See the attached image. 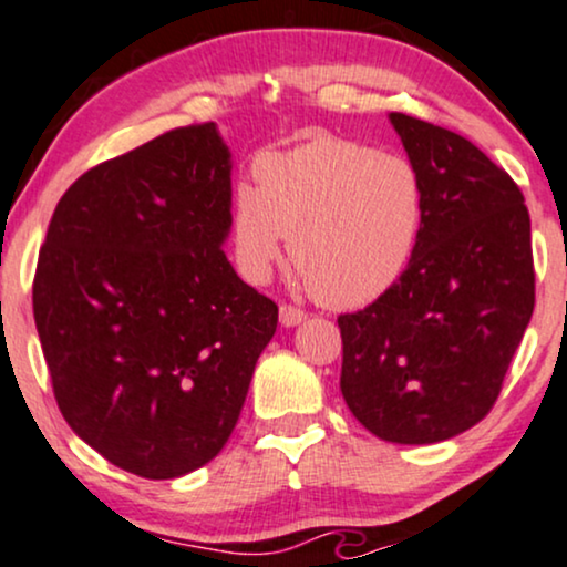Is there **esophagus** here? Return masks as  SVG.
I'll list each match as a JSON object with an SVG mask.
<instances>
[{
    "instance_id": "34e87169",
    "label": "esophagus",
    "mask_w": 567,
    "mask_h": 567,
    "mask_svg": "<svg viewBox=\"0 0 567 567\" xmlns=\"http://www.w3.org/2000/svg\"><path fill=\"white\" fill-rule=\"evenodd\" d=\"M303 320H306V311L298 309V306H290V303L279 306V322H282L285 328H296V324H301Z\"/></svg>"
}]
</instances>
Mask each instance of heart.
Listing matches in <instances>:
<instances>
[{
  "instance_id": "b5f03b06",
  "label": "heart",
  "mask_w": 567,
  "mask_h": 567,
  "mask_svg": "<svg viewBox=\"0 0 567 567\" xmlns=\"http://www.w3.org/2000/svg\"><path fill=\"white\" fill-rule=\"evenodd\" d=\"M426 192L400 154L315 138L256 162V186L234 188L229 243L239 275L264 282L290 237L301 282L328 306H365L405 275L419 247Z\"/></svg>"
}]
</instances>
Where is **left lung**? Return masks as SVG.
<instances>
[{"label": "left lung", "instance_id": "8db88e82", "mask_svg": "<svg viewBox=\"0 0 567 567\" xmlns=\"http://www.w3.org/2000/svg\"><path fill=\"white\" fill-rule=\"evenodd\" d=\"M389 120L424 178V229L405 275L338 317L341 394L375 437L432 445L496 405L536 303L530 216L509 173L464 135Z\"/></svg>", "mask_w": 567, "mask_h": 567}]
</instances>
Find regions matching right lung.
I'll list each match as a JSON object with an SVG mask.
<instances>
[{
    "label": "right lung",
    "mask_w": 567,
    "mask_h": 567,
    "mask_svg": "<svg viewBox=\"0 0 567 567\" xmlns=\"http://www.w3.org/2000/svg\"><path fill=\"white\" fill-rule=\"evenodd\" d=\"M231 154L213 122L101 162L58 202L34 275L55 402L114 466L173 480L231 437L277 303L226 258Z\"/></svg>",
    "instance_id": "obj_1"
}]
</instances>
